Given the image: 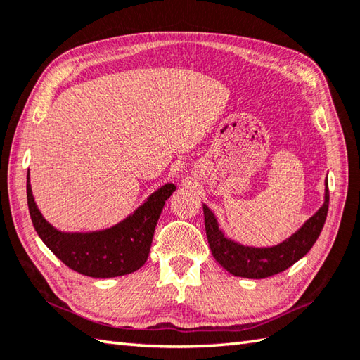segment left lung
<instances>
[{
  "label": "left lung",
  "instance_id": "left-lung-1",
  "mask_svg": "<svg viewBox=\"0 0 360 360\" xmlns=\"http://www.w3.org/2000/svg\"><path fill=\"white\" fill-rule=\"evenodd\" d=\"M328 207L329 190L326 187L325 204L290 238L276 246H271V248H252V246L238 245L224 237L223 232L218 229L215 215L204 204V226H206L210 251L217 262L234 276L251 279L273 276V274L287 270L288 266H292L302 256L307 255L325 226Z\"/></svg>",
  "mask_w": 360,
  "mask_h": 360
}]
</instances>
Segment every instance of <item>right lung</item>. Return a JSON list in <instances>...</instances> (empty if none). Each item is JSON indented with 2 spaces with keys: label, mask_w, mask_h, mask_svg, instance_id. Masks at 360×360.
I'll use <instances>...</instances> for the list:
<instances>
[{
  "label": "right lung",
  "mask_w": 360,
  "mask_h": 360,
  "mask_svg": "<svg viewBox=\"0 0 360 360\" xmlns=\"http://www.w3.org/2000/svg\"><path fill=\"white\" fill-rule=\"evenodd\" d=\"M27 207L35 231L44 243L68 269L90 278H115L142 266L150 255L154 229L165 201L176 190L165 184L136 212L109 229L95 232H62L53 228L37 209L27 172Z\"/></svg>",
  "instance_id": "obj_1"
}]
</instances>
